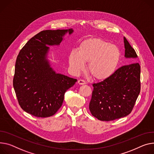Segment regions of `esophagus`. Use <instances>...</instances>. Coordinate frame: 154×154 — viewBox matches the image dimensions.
<instances>
[{
    "mask_svg": "<svg viewBox=\"0 0 154 154\" xmlns=\"http://www.w3.org/2000/svg\"><path fill=\"white\" fill-rule=\"evenodd\" d=\"M78 84H79V85H85V84H86V82H85V81H84V80H83L79 79V80H78Z\"/></svg>",
    "mask_w": 154,
    "mask_h": 154,
    "instance_id": "obj_1",
    "label": "esophagus"
}]
</instances>
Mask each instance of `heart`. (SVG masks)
<instances>
[{"instance_id":"obj_1","label":"heart","mask_w":154,"mask_h":154,"mask_svg":"<svg viewBox=\"0 0 154 154\" xmlns=\"http://www.w3.org/2000/svg\"><path fill=\"white\" fill-rule=\"evenodd\" d=\"M120 59L119 49L98 38L82 42L77 50L71 51L69 64L74 74H78L87 64L88 72L95 80H104L114 72Z\"/></svg>"}]
</instances>
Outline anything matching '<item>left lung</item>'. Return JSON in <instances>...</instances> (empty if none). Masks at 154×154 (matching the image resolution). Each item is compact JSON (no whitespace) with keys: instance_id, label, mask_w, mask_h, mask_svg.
<instances>
[{"instance_id":"1","label":"left lung","mask_w":154,"mask_h":154,"mask_svg":"<svg viewBox=\"0 0 154 154\" xmlns=\"http://www.w3.org/2000/svg\"><path fill=\"white\" fill-rule=\"evenodd\" d=\"M125 57L132 59L130 64L117 69L108 78L93 84L89 104L91 115L101 121H112L128 116L131 112L140 90V67L137 55L124 37Z\"/></svg>"}]
</instances>
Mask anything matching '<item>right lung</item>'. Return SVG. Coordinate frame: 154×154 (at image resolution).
I'll return each mask as SVG.
<instances>
[{
	"instance_id": "right-lung-1",
	"label": "right lung",
	"mask_w": 154,
	"mask_h": 154,
	"mask_svg": "<svg viewBox=\"0 0 154 154\" xmlns=\"http://www.w3.org/2000/svg\"><path fill=\"white\" fill-rule=\"evenodd\" d=\"M74 29L44 30L31 38L17 56L13 85L18 103L39 118L54 115L62 106L66 91L77 79L57 73L49 60V47L59 46Z\"/></svg>"
}]
</instances>
